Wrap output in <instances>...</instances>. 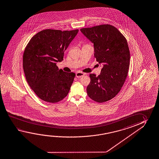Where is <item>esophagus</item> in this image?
I'll list each match as a JSON object with an SVG mask.
<instances>
[{"instance_id":"obj_1","label":"esophagus","mask_w":159,"mask_h":159,"mask_svg":"<svg viewBox=\"0 0 159 159\" xmlns=\"http://www.w3.org/2000/svg\"><path fill=\"white\" fill-rule=\"evenodd\" d=\"M85 75V74L83 73H82V72H81V71H78L77 73H76V76L78 78H80L81 77H82V76H83Z\"/></svg>"}]
</instances>
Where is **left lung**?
<instances>
[{"instance_id": "left-lung-1", "label": "left lung", "mask_w": 159, "mask_h": 159, "mask_svg": "<svg viewBox=\"0 0 159 159\" xmlns=\"http://www.w3.org/2000/svg\"><path fill=\"white\" fill-rule=\"evenodd\" d=\"M80 31L94 44V57L103 66L99 75L90 74L88 95L98 102L109 101L119 93L128 75L130 60L128 42L117 28L109 24Z\"/></svg>"}]
</instances>
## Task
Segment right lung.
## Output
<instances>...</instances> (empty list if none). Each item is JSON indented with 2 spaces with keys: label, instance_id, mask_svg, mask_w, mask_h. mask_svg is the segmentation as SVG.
Instances as JSON below:
<instances>
[{
  "label": "right lung",
  "instance_id": "1",
  "mask_svg": "<svg viewBox=\"0 0 159 159\" xmlns=\"http://www.w3.org/2000/svg\"><path fill=\"white\" fill-rule=\"evenodd\" d=\"M46 29L29 41L23 59L24 71L29 86L40 99L55 103L67 96L75 74L58 69L64 52L78 33Z\"/></svg>",
  "mask_w": 159,
  "mask_h": 159
}]
</instances>
